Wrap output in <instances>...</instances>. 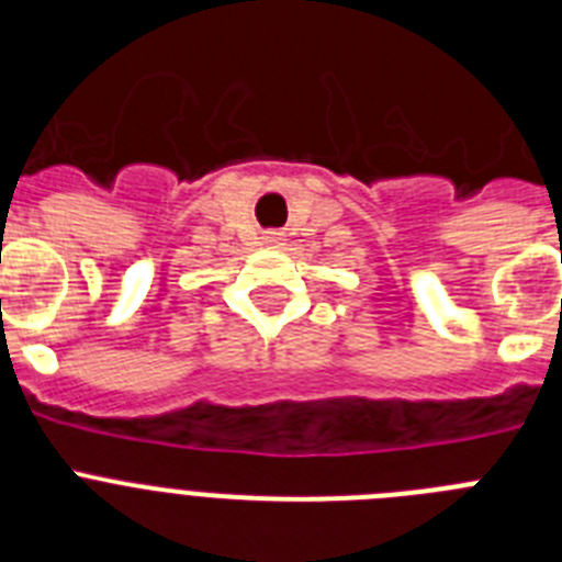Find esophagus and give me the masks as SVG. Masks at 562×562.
Here are the masks:
<instances>
[{"label":"esophagus","mask_w":562,"mask_h":562,"mask_svg":"<svg viewBox=\"0 0 562 562\" xmlns=\"http://www.w3.org/2000/svg\"><path fill=\"white\" fill-rule=\"evenodd\" d=\"M265 245H270V247L284 245V236H281V233H267V236H265Z\"/></svg>","instance_id":"esophagus-1"}]
</instances>
